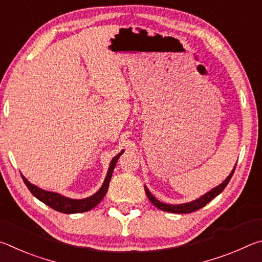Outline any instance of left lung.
I'll return each instance as SVG.
<instances>
[{"mask_svg": "<svg viewBox=\"0 0 262 262\" xmlns=\"http://www.w3.org/2000/svg\"><path fill=\"white\" fill-rule=\"evenodd\" d=\"M236 165L233 166L231 173L227 177V179H225L223 183H221L219 186L211 188L209 192L203 194L202 196L195 199V200L187 202V203H180V205H168V203L161 202L159 200H157V199L155 198L151 193H150V190L147 188V186H144L145 194H147V196L150 200V202H151L155 207L158 208V209H161L163 211H167V212H173V214H188V212H193L195 210L200 209V208H202V207H205L208 202H210L212 199L216 198L217 195L223 192V189L227 187V185L229 184L230 179H231V177L234 172V168H236Z\"/></svg>", "mask_w": 262, "mask_h": 262, "instance_id": "obj_1", "label": "left lung"}]
</instances>
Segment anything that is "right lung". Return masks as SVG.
Here are the masks:
<instances>
[{
    "mask_svg": "<svg viewBox=\"0 0 262 262\" xmlns=\"http://www.w3.org/2000/svg\"><path fill=\"white\" fill-rule=\"evenodd\" d=\"M123 151H125V150H121V151L119 152L117 156L113 157L112 161H111L108 170H107V174L105 177V180L103 185H101V187L97 190L95 194H92L91 196H88L84 199H72V198L64 196V195H62L60 193L45 190L40 187H38V186L31 184L23 174L21 173L20 174L26 185V187L29 188L30 192L32 193L38 200H40L48 207L53 208L54 210L63 212V214H77V212H85V211L91 210L92 208H95L97 205H98V203L104 199L105 194L107 193L108 185H110L111 178H112V173L115 167V164H117L119 157L121 156Z\"/></svg>",
    "mask_w": 262,
    "mask_h": 262,
    "instance_id": "add662e5",
    "label": "right lung"
}]
</instances>
